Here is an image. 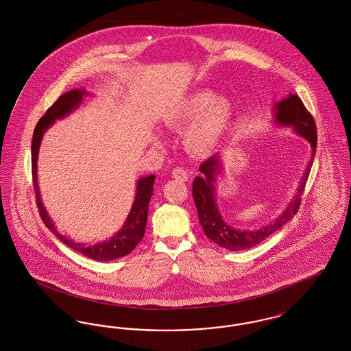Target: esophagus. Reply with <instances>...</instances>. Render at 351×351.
<instances>
[{"label": "esophagus", "instance_id": "34e87169", "mask_svg": "<svg viewBox=\"0 0 351 351\" xmlns=\"http://www.w3.org/2000/svg\"><path fill=\"white\" fill-rule=\"evenodd\" d=\"M172 178L180 180V182H186L188 180V173L184 168H173L172 171Z\"/></svg>", "mask_w": 351, "mask_h": 351}]
</instances>
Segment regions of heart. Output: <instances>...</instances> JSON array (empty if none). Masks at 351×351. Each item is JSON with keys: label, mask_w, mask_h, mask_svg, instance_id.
I'll list each match as a JSON object with an SVG mask.
<instances>
[{"label": "heart", "mask_w": 351, "mask_h": 351, "mask_svg": "<svg viewBox=\"0 0 351 351\" xmlns=\"http://www.w3.org/2000/svg\"><path fill=\"white\" fill-rule=\"evenodd\" d=\"M235 106L232 99L210 89H197L169 108L163 123L168 129L184 132L185 150L196 156H206L217 149L233 126Z\"/></svg>", "instance_id": "b5f03b06"}]
</instances>
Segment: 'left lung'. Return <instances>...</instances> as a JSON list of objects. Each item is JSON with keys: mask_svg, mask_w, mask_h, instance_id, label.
Segmentation results:
<instances>
[{"mask_svg": "<svg viewBox=\"0 0 351 351\" xmlns=\"http://www.w3.org/2000/svg\"><path fill=\"white\" fill-rule=\"evenodd\" d=\"M274 122L276 126L292 128L295 133L299 134L304 139H306L312 147L311 159L305 172L301 178L299 188L293 199L287 205L283 213L275 218L271 223L265 225L259 229L245 230L237 229L229 225L219 212L216 202V183L218 175L222 172V160L219 154H215L208 160H205L200 166L201 176H196L193 180L192 195L197 208L199 221L204 229L205 235L222 249L229 251H242L259 245L268 235L275 233L284 226L288 221H291L298 213L300 206V199L305 183L308 180L311 168L313 165L316 147H317V129L312 114L306 110L302 101L296 95H288L287 99L274 105Z\"/></svg>", "mask_w": 351, "mask_h": 351, "instance_id": "1", "label": "left lung"}]
</instances>
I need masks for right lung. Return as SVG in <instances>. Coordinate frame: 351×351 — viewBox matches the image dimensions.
Returning <instances> with one entry per match:
<instances>
[{
    "mask_svg": "<svg viewBox=\"0 0 351 351\" xmlns=\"http://www.w3.org/2000/svg\"><path fill=\"white\" fill-rule=\"evenodd\" d=\"M85 97H92V95L85 89L69 90L55 101L53 105L47 109L46 114L38 121V123L34 129L33 142H32L34 189H35V196H36V205L39 208V216L45 222V225L50 229L51 233L56 235L63 243H66L71 249L83 254L86 258H90L93 261H100V262H109V261H114V259L130 254L135 249V246L142 241V238L145 235V230H146V223H147L149 202L152 196V185L155 182V175L141 178L136 182L135 199H134L132 209L129 212V216L125 219L122 228L109 241L96 243L93 246L77 243L73 239L68 238L56 230L53 221L51 219L50 215L47 213L45 205L42 202L39 185H38L36 162H38V154H39V147H40L43 135L47 132V129L55 123L56 119L67 117L69 113L76 110Z\"/></svg>",
    "mask_w": 351,
    "mask_h": 351,
    "instance_id": "add662e5",
    "label": "right lung"
}]
</instances>
